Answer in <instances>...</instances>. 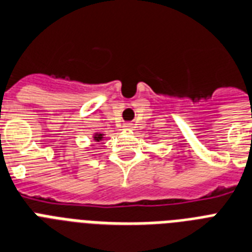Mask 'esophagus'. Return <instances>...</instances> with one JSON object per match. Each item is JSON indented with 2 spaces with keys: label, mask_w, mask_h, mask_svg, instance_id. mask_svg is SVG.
<instances>
[{
  "label": "esophagus",
  "mask_w": 252,
  "mask_h": 252,
  "mask_svg": "<svg viewBox=\"0 0 252 252\" xmlns=\"http://www.w3.org/2000/svg\"><path fill=\"white\" fill-rule=\"evenodd\" d=\"M123 129L124 130L132 129V123H124V124H123Z\"/></svg>",
  "instance_id": "34e87169"
}]
</instances>
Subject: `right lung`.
Returning <instances> with one entry per match:
<instances>
[{
    "label": "right lung",
    "instance_id": "add662e5",
    "mask_svg": "<svg viewBox=\"0 0 252 252\" xmlns=\"http://www.w3.org/2000/svg\"><path fill=\"white\" fill-rule=\"evenodd\" d=\"M93 140L95 141V142H99V141H102L103 140V133H94Z\"/></svg>",
    "mask_w": 252,
    "mask_h": 252
}]
</instances>
